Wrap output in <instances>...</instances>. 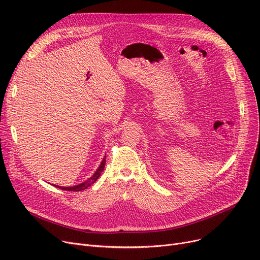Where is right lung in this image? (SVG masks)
Masks as SVG:
<instances>
[{"mask_svg": "<svg viewBox=\"0 0 260 260\" xmlns=\"http://www.w3.org/2000/svg\"><path fill=\"white\" fill-rule=\"evenodd\" d=\"M105 158H106V156H105V157H104V159L102 160V162H101V165H100L99 169H98L97 171H95V173L90 177V178H89L88 180H86L85 182L81 183V184H78V185H75V186H71V187H63V186H58V185H56V186H57V187H59V188H61V189L72 190V192H80V190H83V189L87 188V187H88V186H90L92 183H94L95 181H97V179H98L99 177H100L101 173L103 172L104 167H105Z\"/></svg>", "mask_w": 260, "mask_h": 260, "instance_id": "obj_1", "label": "right lung"}]
</instances>
